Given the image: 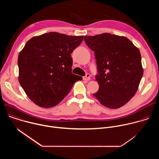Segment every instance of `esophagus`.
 Instances as JSON below:
<instances>
[{
	"mask_svg": "<svg viewBox=\"0 0 159 159\" xmlns=\"http://www.w3.org/2000/svg\"><path fill=\"white\" fill-rule=\"evenodd\" d=\"M84 79L85 80H87V81L90 80V75L89 74H87L85 77H84Z\"/></svg>",
	"mask_w": 159,
	"mask_h": 159,
	"instance_id": "obj_1",
	"label": "esophagus"
}]
</instances>
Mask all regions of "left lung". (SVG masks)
I'll list each match as a JSON object with an SVG mask.
<instances>
[{
  "mask_svg": "<svg viewBox=\"0 0 159 159\" xmlns=\"http://www.w3.org/2000/svg\"><path fill=\"white\" fill-rule=\"evenodd\" d=\"M84 41L98 65L99 88L94 96L108 108L124 106L137 93L143 74L139 48L127 38L111 33L85 36Z\"/></svg>",
  "mask_w": 159,
  "mask_h": 159,
  "instance_id": "8db88e82",
  "label": "left lung"
}]
</instances>
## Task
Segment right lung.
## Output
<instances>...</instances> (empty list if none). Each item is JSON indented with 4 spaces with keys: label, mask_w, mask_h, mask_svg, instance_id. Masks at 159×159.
I'll list each match as a JSON object with an SVG mask.
<instances>
[{
    "label": "right lung",
    "mask_w": 159,
    "mask_h": 159,
    "mask_svg": "<svg viewBox=\"0 0 159 159\" xmlns=\"http://www.w3.org/2000/svg\"><path fill=\"white\" fill-rule=\"evenodd\" d=\"M84 36L57 32L31 38L18 56V80L28 98L39 107L58 104L82 77L72 73L71 53Z\"/></svg>",
    "instance_id": "obj_1"
}]
</instances>
